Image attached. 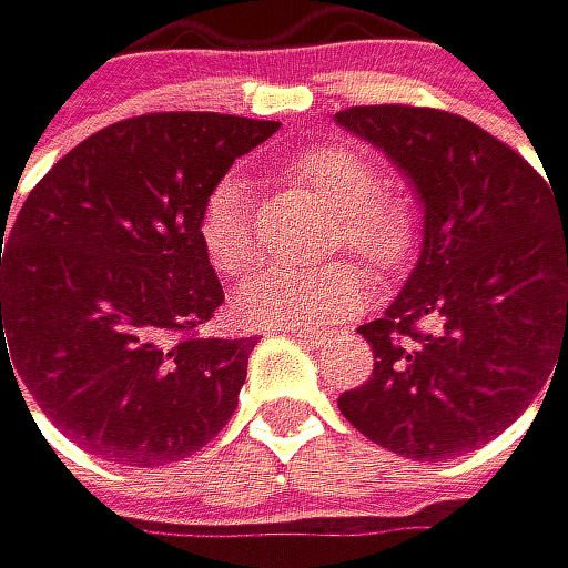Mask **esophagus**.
Segmentation results:
<instances>
[{
  "mask_svg": "<svg viewBox=\"0 0 568 568\" xmlns=\"http://www.w3.org/2000/svg\"><path fill=\"white\" fill-rule=\"evenodd\" d=\"M287 333H291V337H298L302 344H308V347H323L326 344V337L316 329H287Z\"/></svg>",
  "mask_w": 568,
  "mask_h": 568,
  "instance_id": "1",
  "label": "esophagus"
}]
</instances>
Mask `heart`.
<instances>
[{"label":"heart","mask_w":568,"mask_h":568,"mask_svg":"<svg viewBox=\"0 0 568 568\" xmlns=\"http://www.w3.org/2000/svg\"><path fill=\"white\" fill-rule=\"evenodd\" d=\"M287 175L333 210L326 248H351L372 270H397L418 242V214L397 189L379 185V171L362 150L341 143L308 146L291 158ZM196 235L214 270L235 277L256 260L260 239L252 221V196L239 175H224L203 196ZM368 298V281L358 263L337 260L312 270L266 266L248 277L235 312L245 326L260 329H305L354 316Z\"/></svg>","instance_id":"obj_1"}]
</instances>
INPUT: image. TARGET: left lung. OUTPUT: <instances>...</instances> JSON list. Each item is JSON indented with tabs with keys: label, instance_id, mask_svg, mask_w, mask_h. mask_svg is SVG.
Here are the masks:
<instances>
[{
	"label": "left lung",
	"instance_id": "left-lung-1",
	"mask_svg": "<svg viewBox=\"0 0 568 568\" xmlns=\"http://www.w3.org/2000/svg\"><path fill=\"white\" fill-rule=\"evenodd\" d=\"M337 122L397 161L425 203L418 266L358 329L376 368L337 407L407 460L460 457L520 418L548 372H568V206L453 111L354 104Z\"/></svg>",
	"mask_w": 568,
	"mask_h": 568
}]
</instances>
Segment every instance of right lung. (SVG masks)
<instances>
[{
	"label": "right lung",
	"instance_id": "add662e5",
	"mask_svg": "<svg viewBox=\"0 0 568 568\" xmlns=\"http://www.w3.org/2000/svg\"><path fill=\"white\" fill-rule=\"evenodd\" d=\"M277 129L146 111L59 158L0 224V389L6 372L80 449L125 467L214 439L256 341L203 333L224 287L196 217L210 185Z\"/></svg>",
	"mask_w": 568,
	"mask_h": 568
}]
</instances>
